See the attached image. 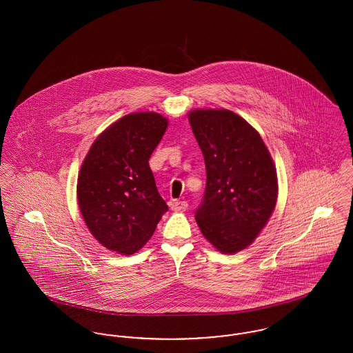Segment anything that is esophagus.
I'll return each instance as SVG.
<instances>
[{
  "instance_id": "34e87169",
  "label": "esophagus",
  "mask_w": 353,
  "mask_h": 353,
  "mask_svg": "<svg viewBox=\"0 0 353 353\" xmlns=\"http://www.w3.org/2000/svg\"><path fill=\"white\" fill-rule=\"evenodd\" d=\"M188 208V202L179 201V200H173L170 202V209L174 212H180V210H185Z\"/></svg>"
}]
</instances>
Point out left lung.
Wrapping results in <instances>:
<instances>
[{
	"label": "left lung",
	"mask_w": 353,
	"mask_h": 353,
	"mask_svg": "<svg viewBox=\"0 0 353 353\" xmlns=\"http://www.w3.org/2000/svg\"><path fill=\"white\" fill-rule=\"evenodd\" d=\"M188 117L206 168L197 225L219 252H241L275 209L278 179L269 150L252 125L229 110H194Z\"/></svg>",
	"instance_id": "1"
}]
</instances>
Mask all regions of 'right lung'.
Instances as JSON below:
<instances>
[{
	"label": "right lung",
	"mask_w": 353,
	"mask_h": 353,
	"mask_svg": "<svg viewBox=\"0 0 353 353\" xmlns=\"http://www.w3.org/2000/svg\"><path fill=\"white\" fill-rule=\"evenodd\" d=\"M156 112L125 115L94 141L78 176L84 222L104 248L123 255L140 250L168 205L159 194L150 157L167 131Z\"/></svg>",
	"instance_id": "obj_1"
}]
</instances>
